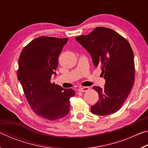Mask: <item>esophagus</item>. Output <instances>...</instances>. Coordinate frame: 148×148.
Returning <instances> with one entry per match:
<instances>
[{
	"label": "esophagus",
	"mask_w": 148,
	"mask_h": 148,
	"mask_svg": "<svg viewBox=\"0 0 148 148\" xmlns=\"http://www.w3.org/2000/svg\"><path fill=\"white\" fill-rule=\"evenodd\" d=\"M88 90H89V87H80V88L78 89V91L84 92L88 91Z\"/></svg>",
	"instance_id": "34e87169"
}]
</instances>
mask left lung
<instances>
[{
    "label": "left lung",
    "instance_id": "left-lung-1",
    "mask_svg": "<svg viewBox=\"0 0 148 148\" xmlns=\"http://www.w3.org/2000/svg\"><path fill=\"white\" fill-rule=\"evenodd\" d=\"M76 41L91 56L95 66L102 70L106 79L103 88L94 86L99 101L91 106L92 114L108 116L121 108L133 87L135 77L134 54L129 42L106 27H99Z\"/></svg>",
    "mask_w": 148,
    "mask_h": 148
}]
</instances>
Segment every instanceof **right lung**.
<instances>
[{
	"label": "right lung",
	"instance_id": "add662e5",
	"mask_svg": "<svg viewBox=\"0 0 148 148\" xmlns=\"http://www.w3.org/2000/svg\"><path fill=\"white\" fill-rule=\"evenodd\" d=\"M68 38L40 36L24 47L19 58L17 76L27 101L35 114L49 121L61 119L70 111L72 89L51 82L58 59Z\"/></svg>",
	"mask_w": 148,
	"mask_h": 148
}]
</instances>
